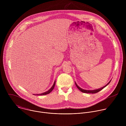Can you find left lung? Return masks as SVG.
Returning a JSON list of instances; mask_svg holds the SVG:
<instances>
[{
    "mask_svg": "<svg viewBox=\"0 0 126 126\" xmlns=\"http://www.w3.org/2000/svg\"><path fill=\"white\" fill-rule=\"evenodd\" d=\"M109 83H110V82H109ZM108 84H109V83H108ZM108 84H107V85H108ZM107 85H106V86H107ZM106 86L103 87V88H101L100 89L95 90H93V91H89V90H85L82 89L81 88H80V87H79L76 85V86L77 87V88L80 90L81 92H83V93H91V94H94V93H96L99 92V91H100L101 90H102L104 87H105Z\"/></svg>",
    "mask_w": 126,
    "mask_h": 126,
    "instance_id": "8db88e82",
    "label": "left lung"
}]
</instances>
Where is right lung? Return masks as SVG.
<instances>
[{
  "label": "right lung",
  "mask_w": 126,
  "mask_h": 126,
  "mask_svg": "<svg viewBox=\"0 0 126 126\" xmlns=\"http://www.w3.org/2000/svg\"><path fill=\"white\" fill-rule=\"evenodd\" d=\"M55 82H56V81H54V84H53V85H52V86L51 87V88L49 90H48L47 91H46V92H44V93H41V94H36V95H45L49 94V93L53 90L54 88V86H55Z\"/></svg>",
  "instance_id": "add662e5"
}]
</instances>
